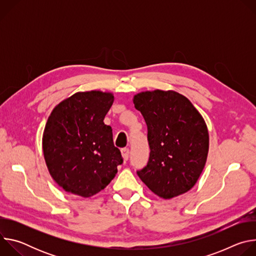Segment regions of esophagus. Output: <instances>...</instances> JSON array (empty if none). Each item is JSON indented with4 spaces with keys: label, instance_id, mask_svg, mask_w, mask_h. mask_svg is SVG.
<instances>
[{
    "label": "esophagus",
    "instance_id": "34e87169",
    "mask_svg": "<svg viewBox=\"0 0 256 256\" xmlns=\"http://www.w3.org/2000/svg\"><path fill=\"white\" fill-rule=\"evenodd\" d=\"M122 155L124 161H128V155H130V150L128 148H122Z\"/></svg>",
    "mask_w": 256,
    "mask_h": 256
}]
</instances>
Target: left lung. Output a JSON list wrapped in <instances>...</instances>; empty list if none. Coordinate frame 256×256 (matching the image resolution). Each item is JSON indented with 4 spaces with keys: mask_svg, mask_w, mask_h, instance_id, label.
Instances as JSON below:
<instances>
[{
    "mask_svg": "<svg viewBox=\"0 0 256 256\" xmlns=\"http://www.w3.org/2000/svg\"><path fill=\"white\" fill-rule=\"evenodd\" d=\"M134 104L148 128L150 157L136 173L158 196L169 200L194 188L208 152L206 124L192 103L175 91H146Z\"/></svg>",
    "mask_w": 256,
    "mask_h": 256,
    "instance_id": "left-lung-1",
    "label": "left lung"
}]
</instances>
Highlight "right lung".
Listing matches in <instances>:
<instances>
[{"label": "right lung", "mask_w": 256, "mask_h": 256, "mask_svg": "<svg viewBox=\"0 0 256 256\" xmlns=\"http://www.w3.org/2000/svg\"><path fill=\"white\" fill-rule=\"evenodd\" d=\"M114 97L78 92L58 103L46 122L42 149L48 169L66 192L90 198L104 190L124 160L103 120Z\"/></svg>", "instance_id": "obj_1"}]
</instances>
